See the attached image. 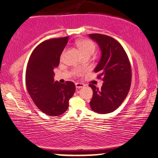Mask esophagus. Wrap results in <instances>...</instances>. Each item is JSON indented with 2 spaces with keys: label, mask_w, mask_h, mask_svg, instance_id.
<instances>
[{
  "label": "esophagus",
  "mask_w": 158,
  "mask_h": 158,
  "mask_svg": "<svg viewBox=\"0 0 158 158\" xmlns=\"http://www.w3.org/2000/svg\"><path fill=\"white\" fill-rule=\"evenodd\" d=\"M85 87V85L82 84V83H79V82L76 83V87H77V89L81 88V87Z\"/></svg>",
  "instance_id": "obj_1"
}]
</instances>
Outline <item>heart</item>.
I'll use <instances>...</instances> for the list:
<instances>
[{"mask_svg":"<svg viewBox=\"0 0 158 158\" xmlns=\"http://www.w3.org/2000/svg\"><path fill=\"white\" fill-rule=\"evenodd\" d=\"M77 47L79 48V50L82 54L85 56V55H92L96 51V44L90 40H87V39H82V40H79L77 42ZM64 52H65V50H64L62 51V54H61V58L63 57ZM81 71L80 69H76L75 72L77 73H79Z\"/></svg>","mask_w":158,"mask_h":158,"instance_id":"heart-1","label":"heart"}]
</instances>
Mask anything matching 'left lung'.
I'll return each mask as SVG.
<instances>
[{
	"mask_svg": "<svg viewBox=\"0 0 158 158\" xmlns=\"http://www.w3.org/2000/svg\"><path fill=\"white\" fill-rule=\"evenodd\" d=\"M91 39L99 45L102 57L94 71L103 85L98 90L89 85L94 91L90 104L91 109L99 114L113 112L122 104L130 89L132 70L126 51L114 38L100 34H90Z\"/></svg>",
	"mask_w": 158,
	"mask_h": 158,
	"instance_id": "left-lung-1",
	"label": "left lung"
}]
</instances>
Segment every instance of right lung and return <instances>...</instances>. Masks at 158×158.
I'll list each match as a JSON object with an SVG mask.
<instances>
[{
  "mask_svg": "<svg viewBox=\"0 0 158 158\" xmlns=\"http://www.w3.org/2000/svg\"><path fill=\"white\" fill-rule=\"evenodd\" d=\"M68 37L53 38L43 41L32 51L26 71L27 90L36 106L51 116L63 114L75 92L73 82L64 84L54 81V69L60 64L62 51Z\"/></svg>",
  "mask_w": 158,
  "mask_h": 158,
  "instance_id": "add662e5",
  "label": "right lung"
}]
</instances>
